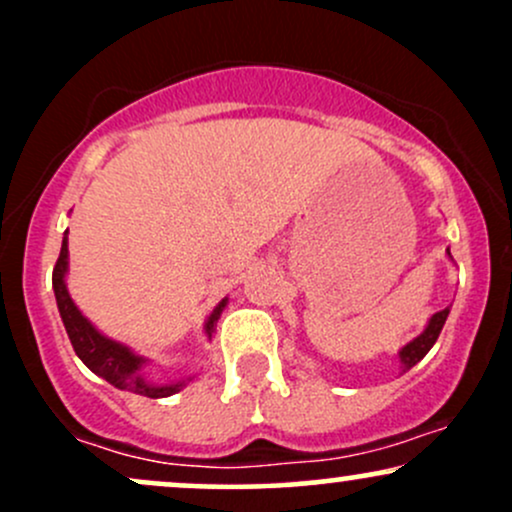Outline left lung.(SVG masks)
Listing matches in <instances>:
<instances>
[{"label": "left lung", "mask_w": 512, "mask_h": 512, "mask_svg": "<svg viewBox=\"0 0 512 512\" xmlns=\"http://www.w3.org/2000/svg\"><path fill=\"white\" fill-rule=\"evenodd\" d=\"M448 257H452L450 248H448ZM448 315H450V308H445V310H440V313L431 315V320H428L424 332H421L419 337H414L409 344H404L402 349H399V363H402L404 373H407L409 368H414L416 363H419L421 358H424L428 351H431V346L436 344L438 334H440V330H443Z\"/></svg>", "instance_id": "obj_1"}]
</instances>
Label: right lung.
<instances>
[{"mask_svg":"<svg viewBox=\"0 0 512 512\" xmlns=\"http://www.w3.org/2000/svg\"><path fill=\"white\" fill-rule=\"evenodd\" d=\"M67 233H64L62 238L60 257H57L55 269H52V289H55L57 310H60L64 330H67L69 342H72L76 356L84 361V366L88 370H93L98 378L108 380L110 385H115L117 390H127V392H134V395H144L151 399L170 397L175 395V392H180L185 385H190L192 380H195V375L175 380V383H154V380L146 378L144 366L149 363V358L134 354L129 346L105 337V334L98 332L96 327L91 325V320L76 308V303L72 301V296H69L67 291V269H69ZM226 303L228 298H223V301L211 310L207 322H204V334H207L209 339L211 334H214V327L216 322H219Z\"/></svg>","mask_w":512,"mask_h":512,"instance_id":"obj_1","label":"right lung"}]
</instances>
